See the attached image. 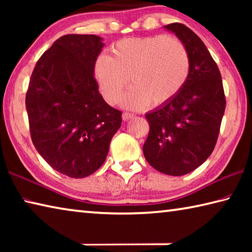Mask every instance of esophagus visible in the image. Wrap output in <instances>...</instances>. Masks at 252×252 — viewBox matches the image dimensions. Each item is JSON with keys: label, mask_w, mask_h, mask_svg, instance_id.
<instances>
[{"label": "esophagus", "mask_w": 252, "mask_h": 252, "mask_svg": "<svg viewBox=\"0 0 252 252\" xmlns=\"http://www.w3.org/2000/svg\"><path fill=\"white\" fill-rule=\"evenodd\" d=\"M134 118V114L133 113H129V112H125L122 114V119L123 121H127V120H131V119Z\"/></svg>", "instance_id": "esophagus-1"}]
</instances>
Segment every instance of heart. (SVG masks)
I'll return each mask as SVG.
<instances>
[{
  "mask_svg": "<svg viewBox=\"0 0 252 252\" xmlns=\"http://www.w3.org/2000/svg\"><path fill=\"white\" fill-rule=\"evenodd\" d=\"M190 60L185 44L174 36L126 37L111 46L108 57L94 63V79L102 96L116 104L127 79L132 88L122 106L141 110L152 102L162 105L174 99L189 76Z\"/></svg>",
  "mask_w": 252,
  "mask_h": 252,
  "instance_id": "obj_1",
  "label": "heart"
}]
</instances>
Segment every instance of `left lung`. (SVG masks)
Returning a JSON list of instances; mask_svg holds the SVG:
<instances>
[{
    "mask_svg": "<svg viewBox=\"0 0 252 252\" xmlns=\"http://www.w3.org/2000/svg\"><path fill=\"white\" fill-rule=\"evenodd\" d=\"M163 28L185 44L190 71L174 99L146 114L150 131L143 155L159 172L183 176L200 167L215 149L225 99L218 65L202 40L185 24Z\"/></svg>",
    "mask_w": 252,
    "mask_h": 252,
    "instance_id": "left-lung-1",
    "label": "left lung"
}]
</instances>
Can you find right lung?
I'll return each instance as SVG.
<instances>
[{
	"label": "right lung",
	"mask_w": 252,
	"mask_h": 252,
	"mask_svg": "<svg viewBox=\"0 0 252 252\" xmlns=\"http://www.w3.org/2000/svg\"><path fill=\"white\" fill-rule=\"evenodd\" d=\"M103 39L67 34L37 61L25 97L30 132L40 156L70 178L94 173L121 126V111L100 94L94 63Z\"/></svg>",
	"instance_id": "1"
}]
</instances>
